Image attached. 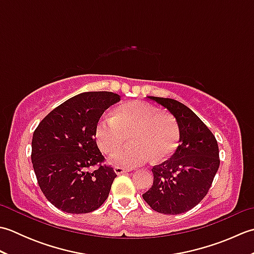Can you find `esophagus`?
<instances>
[{"label":"esophagus","mask_w":254,"mask_h":254,"mask_svg":"<svg viewBox=\"0 0 254 254\" xmlns=\"http://www.w3.org/2000/svg\"><path fill=\"white\" fill-rule=\"evenodd\" d=\"M113 170H115V172L117 175H121V174H126V172L128 171V169H124L122 168V167H119V166H116L115 168H113Z\"/></svg>","instance_id":"1"}]
</instances>
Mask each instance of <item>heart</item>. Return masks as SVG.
<instances>
[{
	"label": "heart",
	"instance_id": "b5f03b06",
	"mask_svg": "<svg viewBox=\"0 0 254 254\" xmlns=\"http://www.w3.org/2000/svg\"><path fill=\"white\" fill-rule=\"evenodd\" d=\"M94 135L102 153L112 155L130 135L131 144L113 156L122 167H136L154 158L163 161L175 153L180 132L175 117L141 100L119 106L112 118H101Z\"/></svg>",
	"mask_w": 254,
	"mask_h": 254
}]
</instances>
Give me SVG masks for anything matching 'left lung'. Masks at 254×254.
Wrapping results in <instances>:
<instances>
[{"label":"left lung","mask_w":254,"mask_h":254,"mask_svg":"<svg viewBox=\"0 0 254 254\" xmlns=\"http://www.w3.org/2000/svg\"><path fill=\"white\" fill-rule=\"evenodd\" d=\"M148 98L174 115L180 145L168 160L153 167V186L143 198L158 213H185L196 206L212 186L220 163L218 144L209 128L187 106L170 98Z\"/></svg>","instance_id":"left-lung-1"}]
</instances>
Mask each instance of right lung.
<instances>
[{
  "instance_id": "add662e5",
  "label": "right lung",
  "mask_w": 254,
  "mask_h": 254,
  "mask_svg": "<svg viewBox=\"0 0 254 254\" xmlns=\"http://www.w3.org/2000/svg\"><path fill=\"white\" fill-rule=\"evenodd\" d=\"M119 100L110 91L76 95L48 113L34 132L31 161L38 185L63 212L90 213L109 195L117 175L104 164L94 132L102 113Z\"/></svg>"
}]
</instances>
